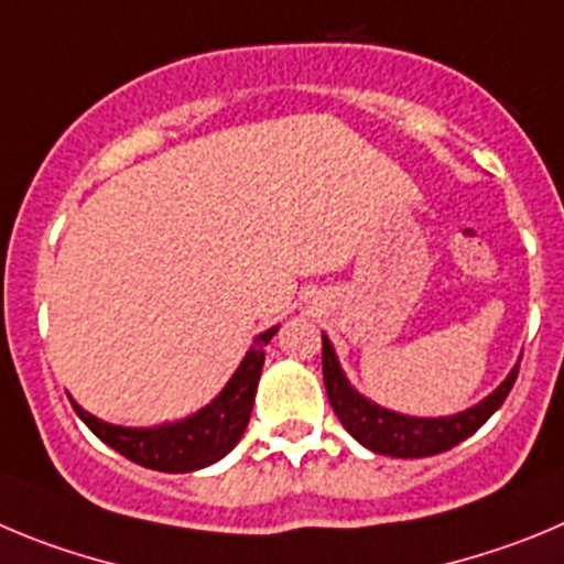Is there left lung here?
<instances>
[{
    "label": "left lung",
    "mask_w": 564,
    "mask_h": 564,
    "mask_svg": "<svg viewBox=\"0 0 564 564\" xmlns=\"http://www.w3.org/2000/svg\"><path fill=\"white\" fill-rule=\"evenodd\" d=\"M517 370H520V365H514L509 377L478 404L453 415L421 419V415L395 413V410L382 408V404L370 402L368 395L359 393L345 377L332 339L323 334V382H326L328 402H332L339 424L359 444L368 446L370 453L390 455V458H427V455L446 453L464 438H469L471 433H478L489 421V415L506 402V395L517 379Z\"/></svg>",
    "instance_id": "8db88e82"
}]
</instances>
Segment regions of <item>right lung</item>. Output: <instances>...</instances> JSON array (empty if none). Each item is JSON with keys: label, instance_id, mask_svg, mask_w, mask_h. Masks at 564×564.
<instances>
[{"label": "right lung", "instance_id": "1", "mask_svg": "<svg viewBox=\"0 0 564 564\" xmlns=\"http://www.w3.org/2000/svg\"><path fill=\"white\" fill-rule=\"evenodd\" d=\"M281 326H272L252 339L250 351L245 354L219 395L196 410L194 415L180 421H165L156 427H120L98 419L80 408L69 395L75 413L86 427L93 430L106 446L126 455L134 464L156 471H196L225 458L232 446L241 441L250 424L252 404H256L258 379L263 368V345L270 343Z\"/></svg>", "mask_w": 564, "mask_h": 564}]
</instances>
